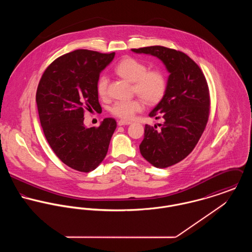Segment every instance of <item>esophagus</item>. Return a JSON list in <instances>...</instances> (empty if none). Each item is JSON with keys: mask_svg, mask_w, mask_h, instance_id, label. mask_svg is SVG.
I'll return each instance as SVG.
<instances>
[{"mask_svg": "<svg viewBox=\"0 0 252 252\" xmlns=\"http://www.w3.org/2000/svg\"><path fill=\"white\" fill-rule=\"evenodd\" d=\"M132 122L131 121H126V120H119L118 121V126H124V125H130Z\"/></svg>", "mask_w": 252, "mask_h": 252, "instance_id": "34e87169", "label": "esophagus"}]
</instances>
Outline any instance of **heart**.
Wrapping results in <instances>:
<instances>
[{"instance_id": "b5f03b06", "label": "heart", "mask_w": 252, "mask_h": 252, "mask_svg": "<svg viewBox=\"0 0 252 252\" xmlns=\"http://www.w3.org/2000/svg\"><path fill=\"white\" fill-rule=\"evenodd\" d=\"M115 72L122 78L133 83V90L148 104L158 103L167 90V78L159 70L147 71L143 62L127 57L122 59L115 67ZM108 77L103 74L97 80V92L101 98L108 96ZM143 109V103L138 99L115 102L109 111L112 115L130 120Z\"/></svg>"}]
</instances>
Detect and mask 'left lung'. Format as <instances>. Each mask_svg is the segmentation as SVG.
<instances>
[{
  "instance_id": "8db88e82",
  "label": "left lung",
  "mask_w": 252,
  "mask_h": 252,
  "mask_svg": "<svg viewBox=\"0 0 252 252\" xmlns=\"http://www.w3.org/2000/svg\"><path fill=\"white\" fill-rule=\"evenodd\" d=\"M157 57L170 73L167 90L149 116L162 119L159 128L145 125L140 151L163 169L183 160L199 142L209 119V87L199 66L185 53L160 45L132 49Z\"/></svg>"
}]
</instances>
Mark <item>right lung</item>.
Here are the masks:
<instances>
[{"mask_svg": "<svg viewBox=\"0 0 252 252\" xmlns=\"http://www.w3.org/2000/svg\"><path fill=\"white\" fill-rule=\"evenodd\" d=\"M115 53L77 49L60 56L44 71L36 90L40 125L57 157L73 170L88 173L105 159L116 121L84 126V111L99 110L97 80Z\"/></svg>", "mask_w": 252, "mask_h": 252, "instance_id": "right-lung-1", "label": "right lung"}]
</instances>
